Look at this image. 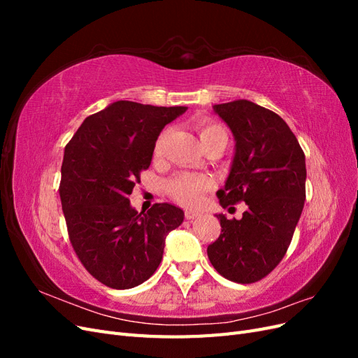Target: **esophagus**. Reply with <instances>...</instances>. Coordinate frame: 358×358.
Here are the masks:
<instances>
[{
    "label": "esophagus",
    "instance_id": "1",
    "mask_svg": "<svg viewBox=\"0 0 358 358\" xmlns=\"http://www.w3.org/2000/svg\"><path fill=\"white\" fill-rule=\"evenodd\" d=\"M197 216H200L197 212H192V210H187L185 212V218L188 220V221H194L197 218Z\"/></svg>",
    "mask_w": 358,
    "mask_h": 358
}]
</instances>
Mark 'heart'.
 Masks as SVG:
<instances>
[{
    "mask_svg": "<svg viewBox=\"0 0 358 358\" xmlns=\"http://www.w3.org/2000/svg\"><path fill=\"white\" fill-rule=\"evenodd\" d=\"M196 128L200 136L201 146L208 145L213 140H224L227 143L225 129L208 119L196 121ZM159 145H157V150ZM210 187V179L208 176L191 175V173H180L167 180L166 189L170 196L183 206H197L203 197V192Z\"/></svg>",
    "mask_w": 358,
    "mask_h": 358,
    "instance_id": "1",
    "label": "heart"
}]
</instances>
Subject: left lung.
<instances>
[{"mask_svg":"<svg viewBox=\"0 0 358 358\" xmlns=\"http://www.w3.org/2000/svg\"><path fill=\"white\" fill-rule=\"evenodd\" d=\"M213 112L234 137L220 204L248 208L242 220L216 213L221 234L208 257L224 278L251 284L272 272L289 246L306 199L305 154L284 119L252 101L215 104Z\"/></svg>","mask_w":358,"mask_h":358,"instance_id":"8db88e82","label":"left lung"}]
</instances>
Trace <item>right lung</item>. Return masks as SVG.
Masks as SVG:
<instances>
[{
	"mask_svg": "<svg viewBox=\"0 0 358 358\" xmlns=\"http://www.w3.org/2000/svg\"><path fill=\"white\" fill-rule=\"evenodd\" d=\"M188 107L115 101L88 116L64 150L59 196L71 245L101 284L128 289L154 275L183 210L157 203L137 212L128 196L152 161L167 124Z\"/></svg>",
	"mask_w": 358,
	"mask_h": 358,
	"instance_id": "add662e5",
	"label": "right lung"
}]
</instances>
